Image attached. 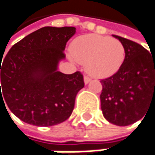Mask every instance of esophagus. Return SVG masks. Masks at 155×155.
<instances>
[{
    "mask_svg": "<svg viewBox=\"0 0 155 155\" xmlns=\"http://www.w3.org/2000/svg\"><path fill=\"white\" fill-rule=\"evenodd\" d=\"M83 80H84V83H85V84H88V83L91 81V79L90 77H88V76H84Z\"/></svg>",
    "mask_w": 155,
    "mask_h": 155,
    "instance_id": "1",
    "label": "esophagus"
}]
</instances>
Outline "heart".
<instances>
[{"label": "heart", "mask_w": 155, "mask_h": 155, "mask_svg": "<svg viewBox=\"0 0 155 155\" xmlns=\"http://www.w3.org/2000/svg\"><path fill=\"white\" fill-rule=\"evenodd\" d=\"M71 60L86 64V71L97 79L108 78L121 68L126 50L123 44L115 38L96 34L78 37L71 46Z\"/></svg>", "instance_id": "1"}]
</instances>
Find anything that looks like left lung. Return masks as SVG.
Wrapping results in <instances>:
<instances>
[{
	"label": "left lung",
	"instance_id": "obj_1",
	"mask_svg": "<svg viewBox=\"0 0 155 155\" xmlns=\"http://www.w3.org/2000/svg\"><path fill=\"white\" fill-rule=\"evenodd\" d=\"M125 47L119 71L101 80V108L109 123L125 127L140 120L155 100V56L141 45L113 35Z\"/></svg>",
	"mask_w": 155,
	"mask_h": 155
}]
</instances>
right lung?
Returning a JSON list of instances; mask_svg holds the SVG:
<instances>
[{"label":"right lung","instance_id":"right-lung-1","mask_svg":"<svg viewBox=\"0 0 155 155\" xmlns=\"http://www.w3.org/2000/svg\"><path fill=\"white\" fill-rule=\"evenodd\" d=\"M75 32L74 27L41 28L12 46L2 67L0 63V103L23 122L51 127L71 116L78 91L84 87L83 76L80 72L64 74L57 68Z\"/></svg>","mask_w":155,"mask_h":155}]
</instances>
